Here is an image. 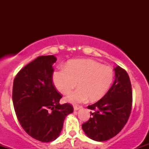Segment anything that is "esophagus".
Listing matches in <instances>:
<instances>
[{
	"label": "esophagus",
	"mask_w": 149,
	"mask_h": 149,
	"mask_svg": "<svg viewBox=\"0 0 149 149\" xmlns=\"http://www.w3.org/2000/svg\"><path fill=\"white\" fill-rule=\"evenodd\" d=\"M80 109H81V107H80V106H74V107H73V110L74 111H78Z\"/></svg>",
	"instance_id": "1"
}]
</instances>
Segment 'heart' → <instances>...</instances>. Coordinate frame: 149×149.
Masks as SVG:
<instances>
[{"label": "heart", "instance_id": "obj_1", "mask_svg": "<svg viewBox=\"0 0 149 149\" xmlns=\"http://www.w3.org/2000/svg\"><path fill=\"white\" fill-rule=\"evenodd\" d=\"M114 78L112 68L103 66L92 59L70 61L64 68L54 71L52 80L56 88L63 94L69 93L78 83V88L66 97L71 104L102 99L110 88Z\"/></svg>", "mask_w": 149, "mask_h": 149}]
</instances>
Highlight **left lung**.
<instances>
[{
  "instance_id": "1",
  "label": "left lung",
  "mask_w": 149,
  "mask_h": 149,
  "mask_svg": "<svg viewBox=\"0 0 149 149\" xmlns=\"http://www.w3.org/2000/svg\"><path fill=\"white\" fill-rule=\"evenodd\" d=\"M115 80L104 96L88 106L93 110L82 128L89 138L97 141L110 139L118 134L127 122L132 104V85L127 73L119 66L114 68Z\"/></svg>"
}]
</instances>
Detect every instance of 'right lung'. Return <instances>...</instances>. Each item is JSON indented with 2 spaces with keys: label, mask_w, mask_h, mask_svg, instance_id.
I'll return each instance as SVG.
<instances>
[{
  "label": "right lung",
  "mask_w": 149,
  "mask_h": 149,
  "mask_svg": "<svg viewBox=\"0 0 149 149\" xmlns=\"http://www.w3.org/2000/svg\"><path fill=\"white\" fill-rule=\"evenodd\" d=\"M53 55L40 56L17 74L13 102L17 117L26 132L42 142L60 134L65 118L73 111L69 104H59L61 95L52 83Z\"/></svg>",
  "instance_id": "1"
}]
</instances>
